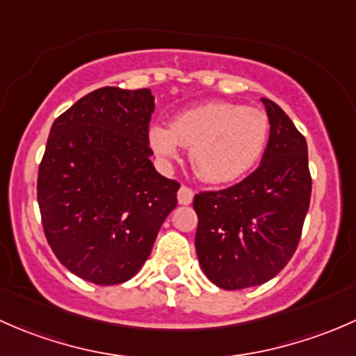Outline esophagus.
<instances>
[{"label": "esophagus", "instance_id": "obj_1", "mask_svg": "<svg viewBox=\"0 0 356 356\" xmlns=\"http://www.w3.org/2000/svg\"><path fill=\"white\" fill-rule=\"evenodd\" d=\"M195 198V193H193L191 188H188V186H181V189H179L177 193V200L181 204H189Z\"/></svg>", "mask_w": 356, "mask_h": 356}]
</instances>
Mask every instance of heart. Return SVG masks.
<instances>
[{
    "mask_svg": "<svg viewBox=\"0 0 356 356\" xmlns=\"http://www.w3.org/2000/svg\"><path fill=\"white\" fill-rule=\"evenodd\" d=\"M270 132L267 113L238 103L211 102L177 113L170 125L155 122L148 143L161 161L175 160L179 146L201 181L225 184L248 174L265 152Z\"/></svg>",
    "mask_w": 356,
    "mask_h": 356,
    "instance_id": "1",
    "label": "heart"
}]
</instances>
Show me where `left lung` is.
<instances>
[{
  "instance_id": "8db88e82",
  "label": "left lung",
  "mask_w": 356,
  "mask_h": 356,
  "mask_svg": "<svg viewBox=\"0 0 356 356\" xmlns=\"http://www.w3.org/2000/svg\"><path fill=\"white\" fill-rule=\"evenodd\" d=\"M261 102L270 134L260 167L236 186L193 200L200 265L229 291L264 284L288 265L310 207L307 141L281 106Z\"/></svg>"
}]
</instances>
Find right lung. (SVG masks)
Instances as JSON below:
<instances>
[{
  "instance_id": "add662e5",
  "label": "right lung",
  "mask_w": 356,
  "mask_h": 356,
  "mask_svg": "<svg viewBox=\"0 0 356 356\" xmlns=\"http://www.w3.org/2000/svg\"><path fill=\"white\" fill-rule=\"evenodd\" d=\"M149 89L102 88L51 125L39 165L42 229L60 261L81 279L122 284L148 260L177 204V181L155 170Z\"/></svg>"
}]
</instances>
